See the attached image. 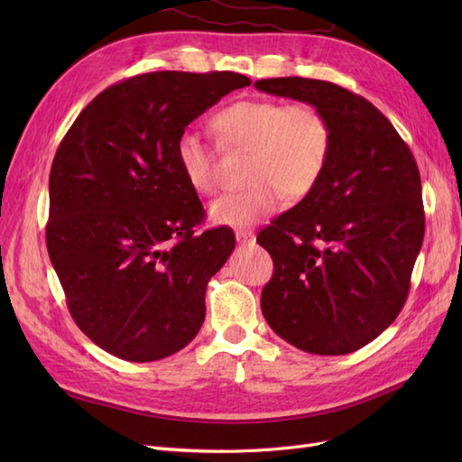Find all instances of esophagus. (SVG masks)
I'll return each instance as SVG.
<instances>
[{"label":"esophagus","mask_w":462,"mask_h":462,"mask_svg":"<svg viewBox=\"0 0 462 462\" xmlns=\"http://www.w3.org/2000/svg\"><path fill=\"white\" fill-rule=\"evenodd\" d=\"M235 236H236V243H239V245L254 243V233L248 231V229H239V231L235 233Z\"/></svg>","instance_id":"34e87169"}]
</instances>
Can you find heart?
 <instances>
[{"mask_svg":"<svg viewBox=\"0 0 462 462\" xmlns=\"http://www.w3.org/2000/svg\"><path fill=\"white\" fill-rule=\"evenodd\" d=\"M212 129L223 150L246 152L248 187L209 206L216 223L250 227L283 206L285 197L302 199L324 177L331 158L333 133L328 117L312 104L245 100L219 109ZM175 160L192 190L219 189L214 152L199 133L183 131Z\"/></svg>","mask_w":462,"mask_h":462,"instance_id":"heart-1","label":"heart"}]
</instances>
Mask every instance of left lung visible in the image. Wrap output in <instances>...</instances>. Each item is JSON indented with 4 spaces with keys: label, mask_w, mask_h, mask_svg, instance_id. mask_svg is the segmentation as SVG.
<instances>
[{
    "label": "left lung",
    "mask_w": 462,
    "mask_h": 462,
    "mask_svg": "<svg viewBox=\"0 0 462 462\" xmlns=\"http://www.w3.org/2000/svg\"><path fill=\"white\" fill-rule=\"evenodd\" d=\"M254 87L316 106L333 133L316 189L256 239L273 260L262 314L300 351H358L393 324L409 297L424 241L416 160L382 111L351 90L302 77Z\"/></svg>",
    "instance_id": "1"
}]
</instances>
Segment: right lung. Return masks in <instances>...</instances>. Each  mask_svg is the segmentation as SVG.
Listing matches in <instances>:
<instances>
[{"label": "right lung", "mask_w": 462, "mask_h": 462, "mask_svg": "<svg viewBox=\"0 0 462 462\" xmlns=\"http://www.w3.org/2000/svg\"><path fill=\"white\" fill-rule=\"evenodd\" d=\"M248 85L231 71L125 79L80 111L55 152L48 254L75 324L109 355L160 360L202 328L206 285L235 235L197 233L204 208L179 170L175 143Z\"/></svg>", "instance_id": "obj_1"}]
</instances>
